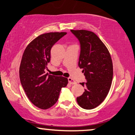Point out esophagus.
Returning a JSON list of instances; mask_svg holds the SVG:
<instances>
[{"instance_id": "1", "label": "esophagus", "mask_w": 135, "mask_h": 135, "mask_svg": "<svg viewBox=\"0 0 135 135\" xmlns=\"http://www.w3.org/2000/svg\"><path fill=\"white\" fill-rule=\"evenodd\" d=\"M68 82L70 83L71 84H76V82H75V81L73 80V78H68Z\"/></svg>"}]
</instances>
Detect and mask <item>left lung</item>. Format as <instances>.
<instances>
[{"label":"left lung","instance_id":"obj_1","mask_svg":"<svg viewBox=\"0 0 135 135\" xmlns=\"http://www.w3.org/2000/svg\"><path fill=\"white\" fill-rule=\"evenodd\" d=\"M80 44L78 66L83 69L86 82L82 95L76 98L81 108L91 109L99 106L107 96L113 79V69L110 54L105 45L94 32L86 30H71Z\"/></svg>","mask_w":135,"mask_h":135}]
</instances>
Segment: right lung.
Wrapping results in <instances>:
<instances>
[{
  "mask_svg": "<svg viewBox=\"0 0 135 135\" xmlns=\"http://www.w3.org/2000/svg\"><path fill=\"white\" fill-rule=\"evenodd\" d=\"M66 32L40 35L25 49L19 68L22 86L32 103L42 109L57 102L61 88L67 86V78L45 73L51 60V49Z\"/></svg>",
  "mask_w": 135,
  "mask_h": 135,
  "instance_id": "right-lung-1",
  "label": "right lung"
}]
</instances>
